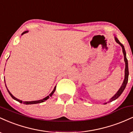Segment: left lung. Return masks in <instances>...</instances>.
Wrapping results in <instances>:
<instances>
[{
  "instance_id": "8db88e82",
  "label": "left lung",
  "mask_w": 133,
  "mask_h": 133,
  "mask_svg": "<svg viewBox=\"0 0 133 133\" xmlns=\"http://www.w3.org/2000/svg\"><path fill=\"white\" fill-rule=\"evenodd\" d=\"M114 39H115L116 42L117 44H119L121 46L122 49H123V54H124V62H125L124 79V81H123V84H122L121 86L120 87V88L119 89L118 91H117V92L116 93V94H114V95L112 96V97H111V98L110 99H109V101L108 102V103H109V102H112V101L116 100V99H117L119 97V96H121V94L123 93V91H124V89L126 88V85H127V83H128V76H129V70H128V62L127 58H126V51H125L124 47V45H123V44H122L119 42V41L117 39V38L116 37V36H114ZM107 104V103H105L104 104Z\"/></svg>"
}]
</instances>
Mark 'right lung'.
I'll list each match as a JSON object with an SVG mask.
<instances>
[{"instance_id":"obj_1","label":"right lung","mask_w":133,"mask_h":133,"mask_svg":"<svg viewBox=\"0 0 133 133\" xmlns=\"http://www.w3.org/2000/svg\"><path fill=\"white\" fill-rule=\"evenodd\" d=\"M29 32L28 30H27V31H25V32H23V33L22 34V36L23 34H25V33H27V32ZM4 81H5V80H4ZM5 86H6V84H5ZM6 88H7V91H8V92L9 93V94H10V96H11V97H12V98H13L14 99V100H16V101H17L19 102L20 103H23V104H38V103H43V102L45 101H46L47 99H48L50 97H51V96H52V94H54V92H55V91H56V86H55V87H54V89H53V91H52L51 94H50L49 95V96H47V97H44V99H42L37 100V101H21V100L19 99L16 98V97H14V96L12 95V94L11 93H10V91H9V89H7V86H6Z\"/></svg>"}]
</instances>
